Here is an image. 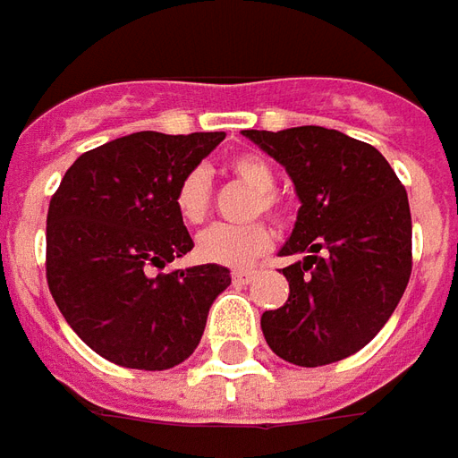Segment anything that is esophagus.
Wrapping results in <instances>:
<instances>
[{
  "label": "esophagus",
  "mask_w": 458,
  "mask_h": 458,
  "mask_svg": "<svg viewBox=\"0 0 458 458\" xmlns=\"http://www.w3.org/2000/svg\"><path fill=\"white\" fill-rule=\"evenodd\" d=\"M256 276H259L256 271H249V268H244V271H234V276H232V278H234V284H251Z\"/></svg>",
  "instance_id": "esophagus-1"
}]
</instances>
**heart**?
I'll return each instance as SVG.
<instances>
[{
    "mask_svg": "<svg viewBox=\"0 0 458 458\" xmlns=\"http://www.w3.org/2000/svg\"><path fill=\"white\" fill-rule=\"evenodd\" d=\"M226 174L234 182L254 190V199L249 204V216L266 214L271 219H281L286 204L274 190V167L259 152H239L226 160ZM174 209L184 224H202L212 209V182L202 167H194L174 190ZM271 249V232L264 222H251L244 226L216 224L197 236L194 254L204 264L244 268L254 264L259 256Z\"/></svg>",
    "mask_w": 458,
    "mask_h": 458,
    "instance_id": "heart-1",
    "label": "heart"
}]
</instances>
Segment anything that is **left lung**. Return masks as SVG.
Returning <instances> with one entry per match:
<instances>
[{"instance_id": "1", "label": "left lung", "mask_w": 458, "mask_h": 458, "mask_svg": "<svg viewBox=\"0 0 458 458\" xmlns=\"http://www.w3.org/2000/svg\"><path fill=\"white\" fill-rule=\"evenodd\" d=\"M244 135L286 167L301 199L281 254L306 256L284 268L286 303L261 316L266 343L301 368L350 358L390 320L410 284L407 190L382 152L345 132L301 125Z\"/></svg>"}]
</instances>
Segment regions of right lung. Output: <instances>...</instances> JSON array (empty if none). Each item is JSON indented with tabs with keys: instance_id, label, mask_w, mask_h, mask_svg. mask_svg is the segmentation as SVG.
I'll list each match as a JSON object with an SVG mask.
<instances>
[{
	"instance_id": "add662e5",
	"label": "right lung",
	"mask_w": 458,
	"mask_h": 458,
	"mask_svg": "<svg viewBox=\"0 0 458 458\" xmlns=\"http://www.w3.org/2000/svg\"><path fill=\"white\" fill-rule=\"evenodd\" d=\"M222 140L224 132H132L83 152L51 197L48 291L100 358L170 369L199 345L214 298L232 284L229 268H152L192 251L174 190Z\"/></svg>"
}]
</instances>
